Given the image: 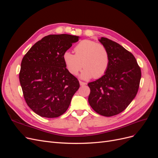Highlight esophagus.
<instances>
[{
    "label": "esophagus",
    "mask_w": 158,
    "mask_h": 158,
    "mask_svg": "<svg viewBox=\"0 0 158 158\" xmlns=\"http://www.w3.org/2000/svg\"><path fill=\"white\" fill-rule=\"evenodd\" d=\"M79 82H80V85H84L86 84V83H85V82H82V81H80Z\"/></svg>",
    "instance_id": "34e87169"
}]
</instances>
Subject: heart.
<instances>
[{"instance_id": "obj_1", "label": "heart", "mask_w": 158, "mask_h": 158, "mask_svg": "<svg viewBox=\"0 0 158 158\" xmlns=\"http://www.w3.org/2000/svg\"><path fill=\"white\" fill-rule=\"evenodd\" d=\"M74 53L66 51L63 55L64 64L69 73L77 74L82 67L81 74L84 79L102 77L108 69L109 54L106 46L97 42L85 40L74 47Z\"/></svg>"}]
</instances>
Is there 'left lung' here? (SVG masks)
Wrapping results in <instances>:
<instances>
[{
  "label": "left lung",
  "mask_w": 158,
  "mask_h": 158,
  "mask_svg": "<svg viewBox=\"0 0 158 158\" xmlns=\"http://www.w3.org/2000/svg\"><path fill=\"white\" fill-rule=\"evenodd\" d=\"M99 41L108 50L109 64L102 77L88 84V102L97 113L111 117L123 112L135 98L141 70L135 57L123 46L106 37Z\"/></svg>",
  "instance_id": "8db88e82"
}]
</instances>
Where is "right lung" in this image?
Instances as JSON below:
<instances>
[{
  "label": "right lung",
  "instance_id": "right-lung-1",
  "mask_svg": "<svg viewBox=\"0 0 158 158\" xmlns=\"http://www.w3.org/2000/svg\"><path fill=\"white\" fill-rule=\"evenodd\" d=\"M79 38L69 34L47 35L23 57L19 79L23 97L38 115H62L78 89L79 81L66 68L63 55Z\"/></svg>",
  "mask_w": 158,
  "mask_h": 158
}]
</instances>
